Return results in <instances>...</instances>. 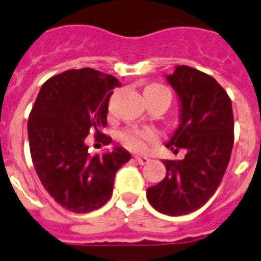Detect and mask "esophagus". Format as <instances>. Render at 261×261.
<instances>
[{
  "label": "esophagus",
  "instance_id": "34e87169",
  "mask_svg": "<svg viewBox=\"0 0 261 261\" xmlns=\"http://www.w3.org/2000/svg\"><path fill=\"white\" fill-rule=\"evenodd\" d=\"M134 159H135V161H137L138 164H141V165H145V164H147L149 161H150V160L147 159V157H143V155H135Z\"/></svg>",
  "mask_w": 261,
  "mask_h": 261
}]
</instances>
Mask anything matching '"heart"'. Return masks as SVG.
<instances>
[{"label":"heart","mask_w":261,"mask_h":261,"mask_svg":"<svg viewBox=\"0 0 261 261\" xmlns=\"http://www.w3.org/2000/svg\"><path fill=\"white\" fill-rule=\"evenodd\" d=\"M146 89L164 90L171 96L169 90L167 88L161 87V85H150ZM155 138H157V133L150 127H133V128L123 131L122 135H120V141L123 142V145L135 151L143 150L146 147V143L153 142V141H155Z\"/></svg>","instance_id":"b5f03b06"}]
</instances>
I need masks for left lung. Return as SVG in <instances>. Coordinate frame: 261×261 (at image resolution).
Instances as JSON below:
<instances>
[{"label":"left lung","instance_id":"8db88e82","mask_svg":"<svg viewBox=\"0 0 261 261\" xmlns=\"http://www.w3.org/2000/svg\"><path fill=\"white\" fill-rule=\"evenodd\" d=\"M180 102V123L165 145L184 149L180 161L164 160L167 174L147 188V200L161 214H190L204 206L222 181L234 142L231 101L211 75L176 66L165 75Z\"/></svg>","mask_w":261,"mask_h":261}]
</instances>
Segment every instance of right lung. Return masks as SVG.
Listing matches in <instances>:
<instances>
[{"mask_svg":"<svg viewBox=\"0 0 261 261\" xmlns=\"http://www.w3.org/2000/svg\"><path fill=\"white\" fill-rule=\"evenodd\" d=\"M114 75L84 67L54 75L39 90L28 119V139L35 171L44 190L73 213H90L112 195L115 174L131 154L115 146L102 155H90L85 138L93 128L97 141L112 139L100 128L107 124Z\"/></svg>","mask_w":261,"mask_h":261,"instance_id":"1","label":"right lung"}]
</instances>
